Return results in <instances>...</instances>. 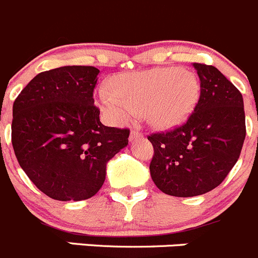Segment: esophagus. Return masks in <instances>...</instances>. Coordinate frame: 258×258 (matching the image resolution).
Instances as JSON below:
<instances>
[{
    "label": "esophagus",
    "instance_id": "obj_1",
    "mask_svg": "<svg viewBox=\"0 0 258 258\" xmlns=\"http://www.w3.org/2000/svg\"><path fill=\"white\" fill-rule=\"evenodd\" d=\"M142 137H143V134H142L139 131H136V129H134V131L131 132V136H129V141L134 142V141H137V139L142 138Z\"/></svg>",
    "mask_w": 258,
    "mask_h": 258
}]
</instances>
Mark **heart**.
Here are the masks:
<instances>
[{"label":"heart","mask_w":258,"mask_h":258,"mask_svg":"<svg viewBox=\"0 0 258 258\" xmlns=\"http://www.w3.org/2000/svg\"><path fill=\"white\" fill-rule=\"evenodd\" d=\"M109 90L97 92V104L111 121L129 122L144 112L158 129H173L192 114L200 97L196 75L178 68H153L116 76Z\"/></svg>","instance_id":"obj_1"}]
</instances>
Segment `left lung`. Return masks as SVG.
Wrapping results in <instances>:
<instances>
[{
    "instance_id": "obj_1",
    "label": "left lung",
    "mask_w": 258,
    "mask_h": 258,
    "mask_svg": "<svg viewBox=\"0 0 258 258\" xmlns=\"http://www.w3.org/2000/svg\"><path fill=\"white\" fill-rule=\"evenodd\" d=\"M200 97L181 126L148 137L154 154L153 182L177 198L203 195L223 182L237 163L246 138L243 97L213 66L194 63Z\"/></svg>"
}]
</instances>
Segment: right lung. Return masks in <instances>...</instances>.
Masks as SVG:
<instances>
[{
	"mask_svg": "<svg viewBox=\"0 0 258 258\" xmlns=\"http://www.w3.org/2000/svg\"><path fill=\"white\" fill-rule=\"evenodd\" d=\"M100 71L66 66L36 75L12 106L15 156L34 185L59 201L90 199L129 129L105 126L94 105Z\"/></svg>",
	"mask_w": 258,
	"mask_h": 258,
	"instance_id": "1",
	"label": "right lung"
}]
</instances>
